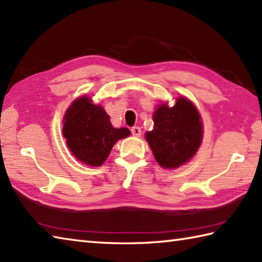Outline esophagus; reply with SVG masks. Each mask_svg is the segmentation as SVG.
I'll return each instance as SVG.
<instances>
[{"label": "esophagus", "instance_id": "34e87169", "mask_svg": "<svg viewBox=\"0 0 262 262\" xmlns=\"http://www.w3.org/2000/svg\"><path fill=\"white\" fill-rule=\"evenodd\" d=\"M130 132H132V134H133V136H135V137H138V136H141V133H142V130H141V128L140 127H137V126H134L130 129Z\"/></svg>", "mask_w": 262, "mask_h": 262}]
</instances>
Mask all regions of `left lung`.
I'll list each match as a JSON object with an SVG mask.
<instances>
[{"mask_svg":"<svg viewBox=\"0 0 262 262\" xmlns=\"http://www.w3.org/2000/svg\"><path fill=\"white\" fill-rule=\"evenodd\" d=\"M153 122L155 129L145 136L161 167L178 168L195 155L202 141V122L185 97H179L171 107L161 104L153 114Z\"/></svg>","mask_w":262,"mask_h":262,"instance_id":"obj_1","label":"left lung"}]
</instances>
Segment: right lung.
<instances>
[{"mask_svg": "<svg viewBox=\"0 0 262 262\" xmlns=\"http://www.w3.org/2000/svg\"><path fill=\"white\" fill-rule=\"evenodd\" d=\"M63 136L73 155L89 166H101L115 143L130 134L128 128H115L110 117L86 96L76 100L66 112Z\"/></svg>", "mask_w": 262, "mask_h": 262, "instance_id": "obj_1", "label": "right lung"}]
</instances>
